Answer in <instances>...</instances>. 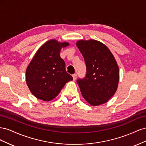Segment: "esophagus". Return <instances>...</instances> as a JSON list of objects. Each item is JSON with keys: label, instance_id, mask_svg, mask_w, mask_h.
<instances>
[{"label": "esophagus", "instance_id": "34e87169", "mask_svg": "<svg viewBox=\"0 0 146 146\" xmlns=\"http://www.w3.org/2000/svg\"><path fill=\"white\" fill-rule=\"evenodd\" d=\"M77 74H73L72 75V77H73V80H76V78H77Z\"/></svg>", "mask_w": 146, "mask_h": 146}]
</instances>
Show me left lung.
<instances>
[{
	"label": "left lung",
	"instance_id": "left-lung-1",
	"mask_svg": "<svg viewBox=\"0 0 146 146\" xmlns=\"http://www.w3.org/2000/svg\"><path fill=\"white\" fill-rule=\"evenodd\" d=\"M76 44L86 66L85 77L77 80L83 97L92 106L106 103L117 88L119 70L115 58L107 46L94 39Z\"/></svg>",
	"mask_w": 146,
	"mask_h": 146
}]
</instances>
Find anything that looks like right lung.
Wrapping results in <instances>:
<instances>
[{
    "label": "right lung",
    "mask_w": 146,
    "mask_h": 146,
    "mask_svg": "<svg viewBox=\"0 0 146 146\" xmlns=\"http://www.w3.org/2000/svg\"><path fill=\"white\" fill-rule=\"evenodd\" d=\"M68 42L48 41L39 48L26 70V82L31 92L44 101L58 95L66 83L73 80L66 70L65 62L61 58V47Z\"/></svg>",
    "instance_id": "obj_1"
}]
</instances>
